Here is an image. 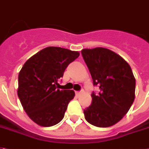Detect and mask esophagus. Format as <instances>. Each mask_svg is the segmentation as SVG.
I'll use <instances>...</instances> for the list:
<instances>
[{"label":"esophagus","instance_id":"obj_1","mask_svg":"<svg viewBox=\"0 0 149 149\" xmlns=\"http://www.w3.org/2000/svg\"><path fill=\"white\" fill-rule=\"evenodd\" d=\"M81 94H82V93H81V92H79V91H76L75 92L76 96H79V95H80Z\"/></svg>","mask_w":149,"mask_h":149}]
</instances>
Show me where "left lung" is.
Instances as JSON below:
<instances>
[{"mask_svg":"<svg viewBox=\"0 0 149 149\" xmlns=\"http://www.w3.org/2000/svg\"><path fill=\"white\" fill-rule=\"evenodd\" d=\"M82 55L93 83L99 88L92 93V103L83 110L86 120L94 126L106 128L120 120L135 99L136 79L121 56L104 47L82 49Z\"/></svg>","mask_w":149,"mask_h":149,"instance_id":"obj_1","label":"left lung"}]
</instances>
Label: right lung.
Segmentation results:
<instances>
[{
	"instance_id": "add662e5",
	"label": "right lung",
	"mask_w": 149,
	"mask_h": 149,
	"mask_svg": "<svg viewBox=\"0 0 149 149\" xmlns=\"http://www.w3.org/2000/svg\"><path fill=\"white\" fill-rule=\"evenodd\" d=\"M79 56V52L48 47L24 64L18 76L17 94L24 111L35 123L50 127L63 118L74 91L59 90L58 80Z\"/></svg>"
}]
</instances>
